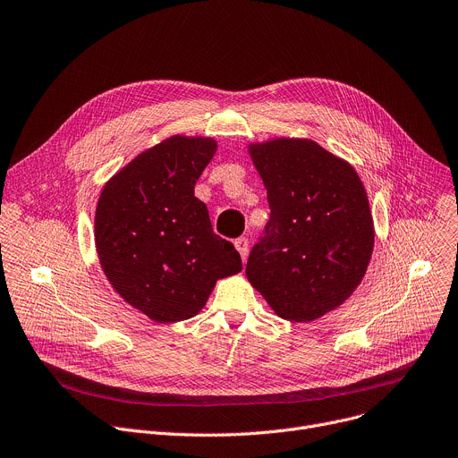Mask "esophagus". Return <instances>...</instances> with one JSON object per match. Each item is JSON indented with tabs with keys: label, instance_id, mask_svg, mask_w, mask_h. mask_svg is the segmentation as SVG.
I'll list each match as a JSON object with an SVG mask.
<instances>
[{
	"label": "esophagus",
	"instance_id": "esophagus-1",
	"mask_svg": "<svg viewBox=\"0 0 458 458\" xmlns=\"http://www.w3.org/2000/svg\"><path fill=\"white\" fill-rule=\"evenodd\" d=\"M233 244H235V248H237V252L241 254V259L244 261L246 256H248V239H246V237H237V239L233 241Z\"/></svg>",
	"mask_w": 458,
	"mask_h": 458
}]
</instances>
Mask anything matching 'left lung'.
Wrapping results in <instances>:
<instances>
[{"label":"left lung","mask_w":458,"mask_h":458,"mask_svg":"<svg viewBox=\"0 0 458 458\" xmlns=\"http://www.w3.org/2000/svg\"><path fill=\"white\" fill-rule=\"evenodd\" d=\"M270 219L246 263V277L276 314L314 321L340 307L370 261L374 228L352 165L314 140L252 144Z\"/></svg>","instance_id":"left-lung-1"}]
</instances>
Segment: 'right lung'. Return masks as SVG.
Here are the masks:
<instances>
[{
	"label": "right lung",
	"instance_id": "obj_1",
	"mask_svg": "<svg viewBox=\"0 0 458 458\" xmlns=\"http://www.w3.org/2000/svg\"><path fill=\"white\" fill-rule=\"evenodd\" d=\"M216 149L212 139L175 135L133 158L98 199L95 242L104 274L153 321L195 316L216 281L242 268L193 195Z\"/></svg>",
	"mask_w": 458,
	"mask_h": 458
}]
</instances>
